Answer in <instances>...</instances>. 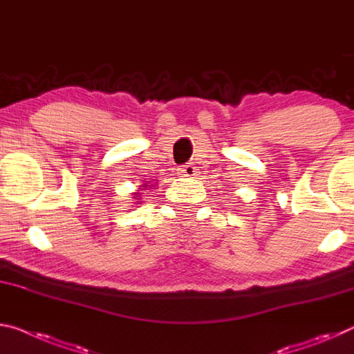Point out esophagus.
<instances>
[{
    "mask_svg": "<svg viewBox=\"0 0 354 354\" xmlns=\"http://www.w3.org/2000/svg\"><path fill=\"white\" fill-rule=\"evenodd\" d=\"M195 171H197V168H195L192 164L181 165L178 168V173L183 176H195Z\"/></svg>",
    "mask_w": 354,
    "mask_h": 354,
    "instance_id": "obj_1",
    "label": "esophagus"
}]
</instances>
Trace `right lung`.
Masks as SVG:
<instances>
[{"instance_id":"add662e5","label":"right lung","mask_w":354,"mask_h":354,"mask_svg":"<svg viewBox=\"0 0 354 354\" xmlns=\"http://www.w3.org/2000/svg\"><path fill=\"white\" fill-rule=\"evenodd\" d=\"M143 186H145V184H143ZM140 194V192H138ZM138 194H133V195H138ZM140 197H142V195H140Z\"/></svg>"}]
</instances>
